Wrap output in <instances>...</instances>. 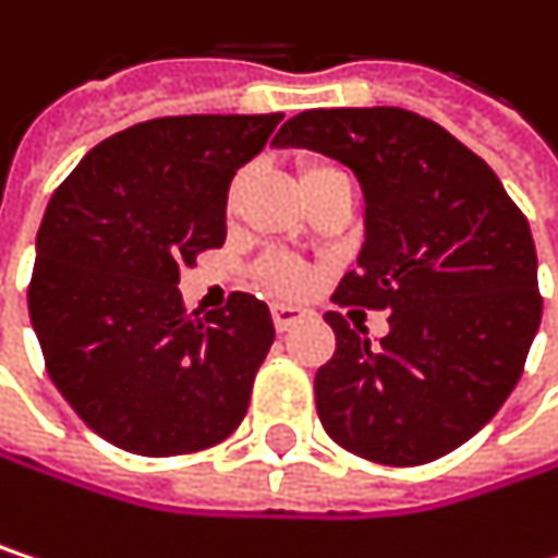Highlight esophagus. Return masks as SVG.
Instances as JSON below:
<instances>
[{
    "instance_id": "obj_1",
    "label": "esophagus",
    "mask_w": 558,
    "mask_h": 558,
    "mask_svg": "<svg viewBox=\"0 0 558 558\" xmlns=\"http://www.w3.org/2000/svg\"><path fill=\"white\" fill-rule=\"evenodd\" d=\"M271 313H275V326H278L280 332H287L290 326H296L306 316V310L303 306H293V303H278Z\"/></svg>"
}]
</instances>
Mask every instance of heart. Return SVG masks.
Segmentation results:
<instances>
[{
  "label": "heart",
  "instance_id": "1",
  "mask_svg": "<svg viewBox=\"0 0 558 558\" xmlns=\"http://www.w3.org/2000/svg\"><path fill=\"white\" fill-rule=\"evenodd\" d=\"M326 170H336V168L310 165V168L303 170V177H316V173H326ZM239 190H242V180H235V183H232V190H229V203H235V199H239ZM262 275H265V283H268L271 290H278V293H296V290L303 287V271H300L296 265H290V262H268Z\"/></svg>",
  "mask_w": 558,
  "mask_h": 558
}]
</instances>
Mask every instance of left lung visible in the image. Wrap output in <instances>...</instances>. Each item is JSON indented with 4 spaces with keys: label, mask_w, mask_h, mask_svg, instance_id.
Here are the masks:
<instances>
[{
    "label": "left lung",
    "mask_w": 558,
    "mask_h": 558,
    "mask_svg": "<svg viewBox=\"0 0 558 558\" xmlns=\"http://www.w3.org/2000/svg\"><path fill=\"white\" fill-rule=\"evenodd\" d=\"M275 145L355 173L365 242L336 303L388 310L381 342L326 313L336 355L316 372L323 429L381 465L459 449L517 388L539 329L530 222L475 151L397 106L306 109Z\"/></svg>",
    "instance_id": "8db88e82"
}]
</instances>
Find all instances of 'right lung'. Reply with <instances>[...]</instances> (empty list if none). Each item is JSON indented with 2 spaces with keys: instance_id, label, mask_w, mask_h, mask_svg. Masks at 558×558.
Masks as SVG:
<instances>
[{
  "instance_id": "right-lung-1",
  "label": "right lung",
  "mask_w": 558,
  "mask_h": 558,
  "mask_svg": "<svg viewBox=\"0 0 558 558\" xmlns=\"http://www.w3.org/2000/svg\"><path fill=\"white\" fill-rule=\"evenodd\" d=\"M283 119L170 116L83 155L57 186L28 287L48 375L80 420L135 456L199 452L235 433L275 342L268 303L232 293L186 313L180 265L226 242V203Z\"/></svg>"
}]
</instances>
